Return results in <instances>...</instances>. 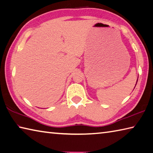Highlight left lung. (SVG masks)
<instances>
[{"instance_id": "left-lung-1", "label": "left lung", "mask_w": 153, "mask_h": 153, "mask_svg": "<svg viewBox=\"0 0 153 153\" xmlns=\"http://www.w3.org/2000/svg\"><path fill=\"white\" fill-rule=\"evenodd\" d=\"M137 80H138V79H137Z\"/></svg>"}]
</instances>
